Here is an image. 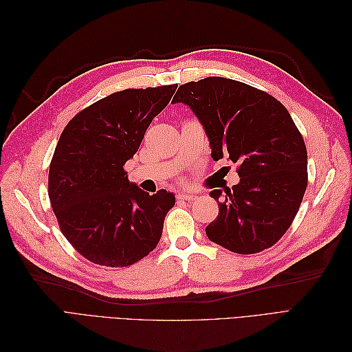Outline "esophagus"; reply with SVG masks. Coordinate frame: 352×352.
Wrapping results in <instances>:
<instances>
[{"label": "esophagus", "mask_w": 352, "mask_h": 352, "mask_svg": "<svg viewBox=\"0 0 352 352\" xmlns=\"http://www.w3.org/2000/svg\"><path fill=\"white\" fill-rule=\"evenodd\" d=\"M192 199H195L194 194H185V192L177 194V201H192Z\"/></svg>", "instance_id": "obj_1"}]
</instances>
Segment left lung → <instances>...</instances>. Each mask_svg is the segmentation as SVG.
<instances>
[{"label": "left lung", "instance_id": "obj_1", "mask_svg": "<svg viewBox=\"0 0 352 352\" xmlns=\"http://www.w3.org/2000/svg\"><path fill=\"white\" fill-rule=\"evenodd\" d=\"M172 102L197 116L214 162L239 164L238 185L210 192L219 216L206 228L208 239L236 254L272 247L289 229L307 188V150L291 114L272 95L226 78L185 83Z\"/></svg>", "mask_w": 352, "mask_h": 352}]
</instances>
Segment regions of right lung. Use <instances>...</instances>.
I'll use <instances>...</instances> for the list:
<instances>
[{"label":"right lung","mask_w":352,"mask_h":352,"mask_svg":"<svg viewBox=\"0 0 352 352\" xmlns=\"http://www.w3.org/2000/svg\"><path fill=\"white\" fill-rule=\"evenodd\" d=\"M176 88L114 92L74 116L60 136L50 166V201L63 235L95 264L126 267L162 238L175 194L144 192L123 166Z\"/></svg>","instance_id":"1"}]
</instances>
